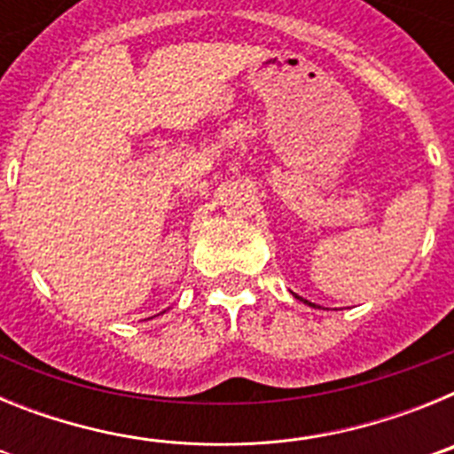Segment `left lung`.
<instances>
[{
  "instance_id": "left-lung-1",
  "label": "left lung",
  "mask_w": 454,
  "mask_h": 454,
  "mask_svg": "<svg viewBox=\"0 0 454 454\" xmlns=\"http://www.w3.org/2000/svg\"><path fill=\"white\" fill-rule=\"evenodd\" d=\"M304 302H307V300H304ZM309 304H311V302H309ZM311 307H314V304H311Z\"/></svg>"
}]
</instances>
